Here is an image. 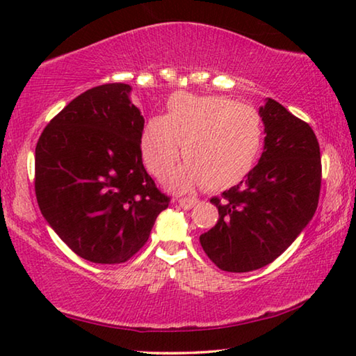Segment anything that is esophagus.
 <instances>
[{
	"label": "esophagus",
	"instance_id": "esophagus-1",
	"mask_svg": "<svg viewBox=\"0 0 356 356\" xmlns=\"http://www.w3.org/2000/svg\"><path fill=\"white\" fill-rule=\"evenodd\" d=\"M197 202L200 201H197L196 197H182V200H179V206L185 210H188L191 207H195Z\"/></svg>",
	"mask_w": 356,
	"mask_h": 356
}]
</instances>
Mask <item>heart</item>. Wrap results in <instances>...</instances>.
Masks as SVG:
<instances>
[{
    "label": "heart",
    "instance_id": "heart-1",
    "mask_svg": "<svg viewBox=\"0 0 356 356\" xmlns=\"http://www.w3.org/2000/svg\"><path fill=\"white\" fill-rule=\"evenodd\" d=\"M163 116L150 118L141 131L144 163L163 179L179 160L171 186L186 191L204 185L218 190L240 182L256 165L264 143V122L254 106L225 95L172 94Z\"/></svg>",
    "mask_w": 356,
    "mask_h": 356
}]
</instances>
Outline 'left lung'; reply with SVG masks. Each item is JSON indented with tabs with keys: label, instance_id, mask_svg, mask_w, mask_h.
<instances>
[{
	"label": "left lung",
	"instance_id": "left-lung-1",
	"mask_svg": "<svg viewBox=\"0 0 356 356\" xmlns=\"http://www.w3.org/2000/svg\"><path fill=\"white\" fill-rule=\"evenodd\" d=\"M259 114L265 127L259 163L210 200L218 221L200 237L210 261L225 272H252L273 262L314 216L321 195V147L309 124L273 99Z\"/></svg>",
	"mask_w": 356,
	"mask_h": 356
}]
</instances>
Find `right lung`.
<instances>
[{
	"mask_svg": "<svg viewBox=\"0 0 356 356\" xmlns=\"http://www.w3.org/2000/svg\"><path fill=\"white\" fill-rule=\"evenodd\" d=\"M130 91L124 83L88 89L50 120L35 146L40 212L75 254L94 264L129 261L170 204L144 170V118Z\"/></svg>",
	"mask_w": 356,
	"mask_h": 356,
	"instance_id": "add662e5",
	"label": "right lung"
}]
</instances>
